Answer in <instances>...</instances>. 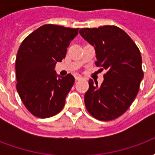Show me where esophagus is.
<instances>
[{"label":"esophagus","instance_id":"esophagus-1","mask_svg":"<svg viewBox=\"0 0 155 155\" xmlns=\"http://www.w3.org/2000/svg\"><path fill=\"white\" fill-rule=\"evenodd\" d=\"M75 80L76 81H81V80H83V77L81 75H80V74H78V75L75 76Z\"/></svg>","mask_w":155,"mask_h":155}]
</instances>
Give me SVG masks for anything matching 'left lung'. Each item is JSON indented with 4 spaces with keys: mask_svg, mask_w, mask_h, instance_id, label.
I'll return each mask as SVG.
<instances>
[{
    "mask_svg": "<svg viewBox=\"0 0 155 155\" xmlns=\"http://www.w3.org/2000/svg\"><path fill=\"white\" fill-rule=\"evenodd\" d=\"M80 34L94 46L95 64L107 70L101 85L89 81L85 107L97 120H114L129 109L138 94L143 78L140 50L126 32L114 25L82 28Z\"/></svg>",
    "mask_w": 155,
    "mask_h": 155,
    "instance_id": "left-lung-1",
    "label": "left lung"
}]
</instances>
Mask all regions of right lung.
Here are the masks:
<instances>
[{"label":"right lung","instance_id":"1","mask_svg":"<svg viewBox=\"0 0 155 155\" xmlns=\"http://www.w3.org/2000/svg\"><path fill=\"white\" fill-rule=\"evenodd\" d=\"M79 28L44 25L23 41L15 60L16 90L23 104L33 115L49 118L63 109L74 76H61L54 71L65 57Z\"/></svg>","mask_w":155,"mask_h":155}]
</instances>
